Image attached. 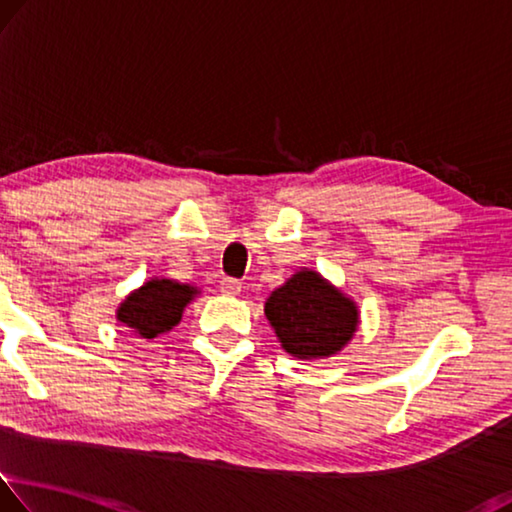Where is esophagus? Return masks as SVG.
Instances as JSON below:
<instances>
[{"instance_id": "1", "label": "esophagus", "mask_w": 512, "mask_h": 512, "mask_svg": "<svg viewBox=\"0 0 512 512\" xmlns=\"http://www.w3.org/2000/svg\"><path fill=\"white\" fill-rule=\"evenodd\" d=\"M240 288H242V283H240L238 279L224 277L222 281H219V290H222V293H224V295H229V297L238 295V293H240Z\"/></svg>"}]
</instances>
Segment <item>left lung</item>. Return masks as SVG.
Here are the masks:
<instances>
[{"instance_id": "1", "label": "left lung", "mask_w": 512, "mask_h": 512, "mask_svg": "<svg viewBox=\"0 0 512 512\" xmlns=\"http://www.w3.org/2000/svg\"><path fill=\"white\" fill-rule=\"evenodd\" d=\"M265 316L283 350L300 359L329 357L357 329V306L311 270H302L274 290Z\"/></svg>"}]
</instances>
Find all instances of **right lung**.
<instances>
[{"instance_id":"obj_1","label":"right lung","mask_w":512,"mask_h":512,"mask_svg":"<svg viewBox=\"0 0 512 512\" xmlns=\"http://www.w3.org/2000/svg\"><path fill=\"white\" fill-rule=\"evenodd\" d=\"M194 293L192 286L171 279L146 281L121 304L119 320L125 322V327L135 329L141 338L167 334L180 322L185 304Z\"/></svg>"}]
</instances>
